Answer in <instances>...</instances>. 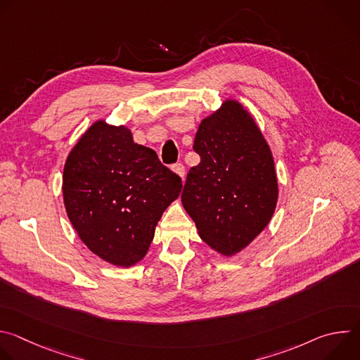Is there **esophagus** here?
Listing matches in <instances>:
<instances>
[{
	"mask_svg": "<svg viewBox=\"0 0 360 360\" xmlns=\"http://www.w3.org/2000/svg\"><path fill=\"white\" fill-rule=\"evenodd\" d=\"M172 171H174L175 174H178L182 179L185 178V167H184L181 162H179V164H175V165L172 167Z\"/></svg>",
	"mask_w": 360,
	"mask_h": 360,
	"instance_id": "obj_1",
	"label": "esophagus"
}]
</instances>
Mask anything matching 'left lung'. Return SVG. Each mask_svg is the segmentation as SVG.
<instances>
[{"label": "left lung", "instance_id": "left-lung-1", "mask_svg": "<svg viewBox=\"0 0 360 360\" xmlns=\"http://www.w3.org/2000/svg\"><path fill=\"white\" fill-rule=\"evenodd\" d=\"M200 162L192 167L181 200L199 236L231 256L269 224L278 200L272 152L258 125L236 101L205 118L195 135Z\"/></svg>", "mask_w": 360, "mask_h": 360}]
</instances>
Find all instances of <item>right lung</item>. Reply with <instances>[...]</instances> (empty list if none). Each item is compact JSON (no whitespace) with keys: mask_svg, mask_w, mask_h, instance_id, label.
Wrapping results in <instances>:
<instances>
[{"mask_svg":"<svg viewBox=\"0 0 360 360\" xmlns=\"http://www.w3.org/2000/svg\"><path fill=\"white\" fill-rule=\"evenodd\" d=\"M181 189L182 179L155 150L135 143L128 128L104 121L81 136L64 167L63 193L72 226L89 250L117 266L143 258Z\"/></svg>","mask_w":360,"mask_h":360,"instance_id":"obj_1","label":"right lung"}]
</instances>
